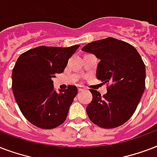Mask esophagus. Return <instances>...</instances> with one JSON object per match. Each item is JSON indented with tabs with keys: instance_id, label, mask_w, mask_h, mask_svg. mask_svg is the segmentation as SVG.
<instances>
[{
	"instance_id": "esophagus-1",
	"label": "esophagus",
	"mask_w": 157,
	"mask_h": 157,
	"mask_svg": "<svg viewBox=\"0 0 157 157\" xmlns=\"http://www.w3.org/2000/svg\"><path fill=\"white\" fill-rule=\"evenodd\" d=\"M78 92H82V91H83V90H84V87H82V86H80V85H78Z\"/></svg>"
}]
</instances>
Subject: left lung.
Masks as SVG:
<instances>
[{
  "instance_id": "1",
  "label": "left lung",
  "mask_w": 157,
  "mask_h": 157,
  "mask_svg": "<svg viewBox=\"0 0 157 157\" xmlns=\"http://www.w3.org/2000/svg\"><path fill=\"white\" fill-rule=\"evenodd\" d=\"M82 51L100 59L97 78L107 85L103 96L90 89L92 100L86 108L88 118L101 128L121 126L135 112L145 89L146 68L142 57L132 45L114 37L90 42Z\"/></svg>"
}]
</instances>
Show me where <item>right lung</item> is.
I'll return each instance as SVG.
<instances>
[{
    "label": "right lung",
    "mask_w": 157,
    "mask_h": 157,
    "mask_svg": "<svg viewBox=\"0 0 157 157\" xmlns=\"http://www.w3.org/2000/svg\"><path fill=\"white\" fill-rule=\"evenodd\" d=\"M80 45L35 47L19 56L12 71V91L27 120L37 128L52 129L65 122L78 89L54 91L52 78L61 74Z\"/></svg>",
    "instance_id": "obj_1"
}]
</instances>
